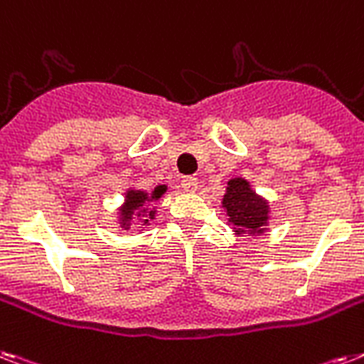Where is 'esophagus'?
<instances>
[{
	"instance_id": "obj_1",
	"label": "esophagus",
	"mask_w": 364,
	"mask_h": 364,
	"mask_svg": "<svg viewBox=\"0 0 364 364\" xmlns=\"http://www.w3.org/2000/svg\"><path fill=\"white\" fill-rule=\"evenodd\" d=\"M198 179L196 177H183V181H181V188L185 192H196L198 191Z\"/></svg>"
}]
</instances>
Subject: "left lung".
<instances>
[{"label": "left lung", "instance_id": "8db88e82", "mask_svg": "<svg viewBox=\"0 0 364 364\" xmlns=\"http://www.w3.org/2000/svg\"><path fill=\"white\" fill-rule=\"evenodd\" d=\"M223 209L237 237H259L269 232L273 220L269 200L259 196L245 177H232L226 181Z\"/></svg>", "mask_w": 364, "mask_h": 364}]
</instances>
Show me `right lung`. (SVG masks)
Wrapping results in <instances>:
<instances>
[{
	"instance_id": "right-lung-1",
	"label": "right lung",
	"mask_w": 364,
	"mask_h": 364,
	"mask_svg": "<svg viewBox=\"0 0 364 364\" xmlns=\"http://www.w3.org/2000/svg\"><path fill=\"white\" fill-rule=\"evenodd\" d=\"M168 191V185H156L153 191L129 187L123 194V202L115 209V223L121 230H131L138 226L140 232L151 224L156 217V203Z\"/></svg>"
}]
</instances>
